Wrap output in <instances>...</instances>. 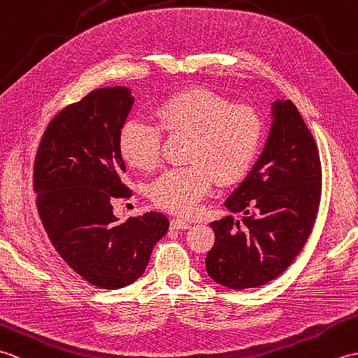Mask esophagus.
<instances>
[{"mask_svg":"<svg viewBox=\"0 0 358 358\" xmlns=\"http://www.w3.org/2000/svg\"><path fill=\"white\" fill-rule=\"evenodd\" d=\"M171 227L172 229H189V227H191V223L180 218H173L171 222Z\"/></svg>","mask_w":358,"mask_h":358,"instance_id":"34e87169","label":"esophagus"}]
</instances>
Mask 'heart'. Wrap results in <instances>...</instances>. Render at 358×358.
<instances>
[{
    "instance_id": "obj_1",
    "label": "heart",
    "mask_w": 358,
    "mask_h": 358,
    "mask_svg": "<svg viewBox=\"0 0 358 358\" xmlns=\"http://www.w3.org/2000/svg\"><path fill=\"white\" fill-rule=\"evenodd\" d=\"M157 123L127 120L120 131V150L126 162L149 171L159 162L163 131L186 135L185 167L163 172L150 185L158 208L181 217L195 214L210 191L237 183L252 167L263 141V121L249 106L234 104L204 87L173 94L155 108Z\"/></svg>"
}]
</instances>
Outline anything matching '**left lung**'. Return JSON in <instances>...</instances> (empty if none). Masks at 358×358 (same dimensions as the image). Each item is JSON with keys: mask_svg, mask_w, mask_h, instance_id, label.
<instances>
[{"mask_svg": "<svg viewBox=\"0 0 358 358\" xmlns=\"http://www.w3.org/2000/svg\"><path fill=\"white\" fill-rule=\"evenodd\" d=\"M272 124L260 158L224 201L227 215L210 227L209 277L231 289L269 283L308 241L322 195V164L313 134L292 101L272 103Z\"/></svg>", "mask_w": 358, "mask_h": 358, "instance_id": "8db88e82", "label": "left lung"}]
</instances>
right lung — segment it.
I'll list each match as a JSON object with an SVG mask.
<instances>
[{"label": "right lung", "instance_id": "add662e5", "mask_svg": "<svg viewBox=\"0 0 358 358\" xmlns=\"http://www.w3.org/2000/svg\"><path fill=\"white\" fill-rule=\"evenodd\" d=\"M134 96L123 86L101 87L67 106L49 123L34 166L38 214L53 248L71 268L101 289L138 280L169 229L159 212L118 223L110 201L127 199L120 131Z\"/></svg>", "mask_w": 358, "mask_h": 358}]
</instances>
